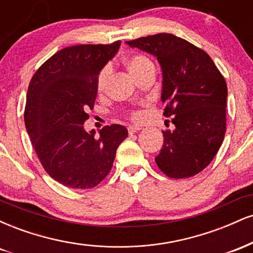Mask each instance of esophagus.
Returning a JSON list of instances; mask_svg holds the SVG:
<instances>
[{
    "label": "esophagus",
    "instance_id": "1",
    "mask_svg": "<svg viewBox=\"0 0 253 253\" xmlns=\"http://www.w3.org/2000/svg\"><path fill=\"white\" fill-rule=\"evenodd\" d=\"M138 130H140V127H138V126H129L128 127L129 134H134V133L138 132Z\"/></svg>",
    "mask_w": 253,
    "mask_h": 253
}]
</instances>
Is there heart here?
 Wrapping results in <instances>:
<instances>
[{
	"instance_id": "obj_1",
	"label": "heart",
	"mask_w": 253,
	"mask_h": 253,
	"mask_svg": "<svg viewBox=\"0 0 253 253\" xmlns=\"http://www.w3.org/2000/svg\"><path fill=\"white\" fill-rule=\"evenodd\" d=\"M125 65L127 66L128 71L133 75V77H135L138 80L139 77L143 76L145 72H147L151 69H155V65L146 56L140 53H133L129 54L125 58ZM110 74V68L109 65L103 66L100 71H98L97 77H96V89L98 92H103L106 89L107 81H108ZM130 119L133 121H139L143 120V113L141 112H133L130 114Z\"/></svg>"
}]
</instances>
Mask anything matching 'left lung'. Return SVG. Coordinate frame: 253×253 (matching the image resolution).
Listing matches in <instances>:
<instances>
[{
  "label": "left lung",
  "instance_id": "obj_1",
  "mask_svg": "<svg viewBox=\"0 0 253 253\" xmlns=\"http://www.w3.org/2000/svg\"><path fill=\"white\" fill-rule=\"evenodd\" d=\"M157 57L163 70V115L175 130H163L156 163L170 178H187L207 168L226 132L227 85L207 52L169 33L127 42Z\"/></svg>",
  "mask_w": 253,
  "mask_h": 253
}]
</instances>
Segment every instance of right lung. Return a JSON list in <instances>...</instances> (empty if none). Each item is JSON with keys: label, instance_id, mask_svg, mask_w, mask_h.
Listing matches in <instances>:
<instances>
[{"label": "right lung", "instance_id": "obj_1", "mask_svg": "<svg viewBox=\"0 0 253 253\" xmlns=\"http://www.w3.org/2000/svg\"><path fill=\"white\" fill-rule=\"evenodd\" d=\"M113 43L69 46L58 51L32 77L25 125L46 172L75 189L96 187L108 175L117 150L128 135L126 127L110 125L88 133L84 121L96 100L98 71L114 57Z\"/></svg>", "mask_w": 253, "mask_h": 253}]
</instances>
